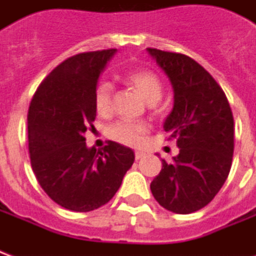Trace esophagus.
Wrapping results in <instances>:
<instances>
[{"instance_id":"esophagus-1","label":"esophagus","mask_w":256,"mask_h":256,"mask_svg":"<svg viewBox=\"0 0 256 256\" xmlns=\"http://www.w3.org/2000/svg\"><path fill=\"white\" fill-rule=\"evenodd\" d=\"M134 156H136V160H140V159L145 158V154L144 152H140V150H137V152L134 154Z\"/></svg>"}]
</instances>
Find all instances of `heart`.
I'll use <instances>...</instances> for the list:
<instances>
[{"mask_svg": "<svg viewBox=\"0 0 256 256\" xmlns=\"http://www.w3.org/2000/svg\"><path fill=\"white\" fill-rule=\"evenodd\" d=\"M124 82L134 89L148 104H155L160 100L163 86L159 76L150 70H133L124 75ZM96 112L101 116H108L112 111V86L108 82H100L94 90ZM150 124L145 122L118 120L106 128L108 137L119 144L140 146L144 142Z\"/></svg>", "mask_w": 256, "mask_h": 256, "instance_id": "heart-1", "label": "heart"}]
</instances>
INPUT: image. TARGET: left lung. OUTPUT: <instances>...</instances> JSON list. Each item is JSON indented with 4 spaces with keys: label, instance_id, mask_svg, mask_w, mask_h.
Listing matches in <instances>:
<instances>
[{
    "label": "left lung",
    "instance_id": "8db88e82",
    "mask_svg": "<svg viewBox=\"0 0 256 256\" xmlns=\"http://www.w3.org/2000/svg\"><path fill=\"white\" fill-rule=\"evenodd\" d=\"M174 90V106L164 122L168 140L180 148L172 162L162 160L150 182L156 202L176 214L203 208L229 176L234 150V122L224 90L186 54L148 48Z\"/></svg>",
    "mask_w": 256,
    "mask_h": 256
}]
</instances>
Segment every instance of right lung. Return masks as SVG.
I'll return each mask as SVG.
<instances>
[{"mask_svg": "<svg viewBox=\"0 0 256 256\" xmlns=\"http://www.w3.org/2000/svg\"><path fill=\"white\" fill-rule=\"evenodd\" d=\"M116 49L68 58L44 79L27 115L31 167L41 188L64 208L88 212L111 200L134 162L128 146L88 148L97 80Z\"/></svg>", "mask_w": 256, "mask_h": 256, "instance_id": "right-lung-1", "label": "right lung"}]
</instances>
